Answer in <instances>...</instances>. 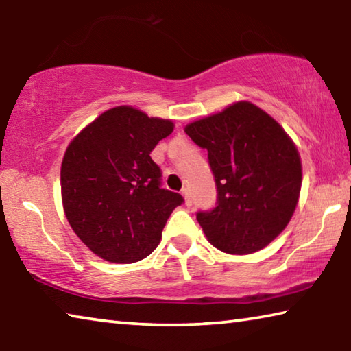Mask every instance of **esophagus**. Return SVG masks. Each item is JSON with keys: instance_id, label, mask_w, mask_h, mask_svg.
I'll return each instance as SVG.
<instances>
[{"instance_id": "obj_1", "label": "esophagus", "mask_w": 351, "mask_h": 351, "mask_svg": "<svg viewBox=\"0 0 351 351\" xmlns=\"http://www.w3.org/2000/svg\"><path fill=\"white\" fill-rule=\"evenodd\" d=\"M182 197L186 199V206H192V197H190V192L189 189H182Z\"/></svg>"}]
</instances>
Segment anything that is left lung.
I'll use <instances>...</instances> for the list:
<instances>
[{"instance_id": "1", "label": "left lung", "mask_w": 351, "mask_h": 351, "mask_svg": "<svg viewBox=\"0 0 351 351\" xmlns=\"http://www.w3.org/2000/svg\"><path fill=\"white\" fill-rule=\"evenodd\" d=\"M207 150L217 203L197 219L213 246L257 252L287 228L302 186L300 156L285 130L263 110L237 102L186 127Z\"/></svg>"}]
</instances>
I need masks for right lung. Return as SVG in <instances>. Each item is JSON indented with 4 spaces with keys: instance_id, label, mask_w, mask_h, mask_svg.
I'll return each instance as SVG.
<instances>
[{
    "instance_id": "add662e5",
    "label": "right lung",
    "mask_w": 351,
    "mask_h": 351,
    "mask_svg": "<svg viewBox=\"0 0 351 351\" xmlns=\"http://www.w3.org/2000/svg\"><path fill=\"white\" fill-rule=\"evenodd\" d=\"M173 123L116 106L75 136L62 162V198L77 237L111 263H134L161 241L170 213L184 203L162 189L150 153Z\"/></svg>"
}]
</instances>
